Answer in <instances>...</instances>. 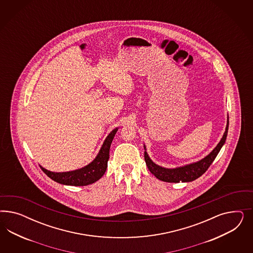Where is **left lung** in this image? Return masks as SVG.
<instances>
[{"label": "left lung", "instance_id": "left-lung-1", "mask_svg": "<svg viewBox=\"0 0 253 253\" xmlns=\"http://www.w3.org/2000/svg\"><path fill=\"white\" fill-rule=\"evenodd\" d=\"M228 125H229V120L227 119V125H226L225 131L222 135L221 141L219 142V144L217 145L214 149L201 161L192 163L189 165H185L184 167H179L176 169H165L155 164L148 157L146 151H145V161H146L147 168L152 174L163 182H168V183L192 182V181L198 179L211 166V164L213 162L215 158L220 152L223 144L225 143L227 132H228ZM145 149H146V146H145Z\"/></svg>", "mask_w": 253, "mask_h": 253}]
</instances>
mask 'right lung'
<instances>
[{
  "instance_id": "obj_1",
  "label": "right lung",
  "mask_w": 253,
  "mask_h": 253,
  "mask_svg": "<svg viewBox=\"0 0 253 253\" xmlns=\"http://www.w3.org/2000/svg\"><path fill=\"white\" fill-rule=\"evenodd\" d=\"M117 130L118 128L114 129L107 135L96 158L84 168L67 172H53L42 167H41V169L47 176L59 184L75 186L92 184L99 180L107 170V161L109 159V148Z\"/></svg>"
}]
</instances>
